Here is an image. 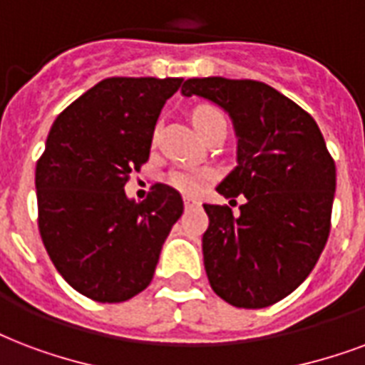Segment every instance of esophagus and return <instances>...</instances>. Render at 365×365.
<instances>
[{
  "label": "esophagus",
  "instance_id": "esophagus-1",
  "mask_svg": "<svg viewBox=\"0 0 365 365\" xmlns=\"http://www.w3.org/2000/svg\"><path fill=\"white\" fill-rule=\"evenodd\" d=\"M183 205H185V207H193V205H199V201H195L191 197H183Z\"/></svg>",
  "mask_w": 365,
  "mask_h": 365
}]
</instances>
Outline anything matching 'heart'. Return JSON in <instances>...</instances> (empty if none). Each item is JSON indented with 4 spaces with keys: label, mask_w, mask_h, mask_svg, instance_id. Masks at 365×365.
<instances>
[{
    "label": "heart",
    "mask_w": 365,
    "mask_h": 365,
    "mask_svg": "<svg viewBox=\"0 0 365 365\" xmlns=\"http://www.w3.org/2000/svg\"><path fill=\"white\" fill-rule=\"evenodd\" d=\"M191 120H193V126L197 128V132L201 133V135H205L216 122L226 120V118H224V115H222L216 107L201 105V107H197L193 110ZM155 138H157V132H155ZM210 180H212V172L210 170L178 168V170H172L170 174H168V183H170L174 189H178L180 193L185 195L199 193Z\"/></svg>",
    "instance_id": "1"
}]
</instances>
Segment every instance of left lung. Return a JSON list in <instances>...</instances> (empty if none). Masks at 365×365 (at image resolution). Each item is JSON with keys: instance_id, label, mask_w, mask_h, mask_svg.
Returning <instances> with one entry per match:
<instances>
[{"instance_id": "obj_1", "label": "left lung", "mask_w": 365, "mask_h": 365, "mask_svg": "<svg viewBox=\"0 0 365 365\" xmlns=\"http://www.w3.org/2000/svg\"><path fill=\"white\" fill-rule=\"evenodd\" d=\"M182 93L220 105L237 133V166L216 191L232 207L237 195L245 202L239 214L202 205L210 287L237 308L275 304L310 275L327 243L335 160L312 116L268 83L189 78Z\"/></svg>"}]
</instances>
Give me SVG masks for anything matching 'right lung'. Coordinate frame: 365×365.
Instances as JSON below:
<instances>
[{"instance_id":"add662e5","label":"right lung","mask_w":365,"mask_h":365,"mask_svg":"<svg viewBox=\"0 0 365 365\" xmlns=\"http://www.w3.org/2000/svg\"><path fill=\"white\" fill-rule=\"evenodd\" d=\"M183 78H105L57 116L36 164L38 227L53 266L78 293L124 302L151 283L182 195L124 185L149 160L155 124Z\"/></svg>"}]
</instances>
